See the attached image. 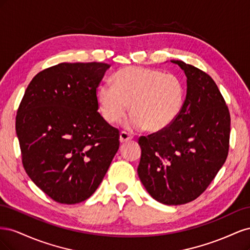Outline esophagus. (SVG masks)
I'll use <instances>...</instances> for the list:
<instances>
[{"instance_id":"1","label":"esophagus","mask_w":250,"mask_h":250,"mask_svg":"<svg viewBox=\"0 0 250 250\" xmlns=\"http://www.w3.org/2000/svg\"><path fill=\"white\" fill-rule=\"evenodd\" d=\"M132 139V135L127 133L125 131H122L120 133V142L121 143H126L127 141H130Z\"/></svg>"}]
</instances>
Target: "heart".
I'll return each instance as SVG.
<instances>
[{
  "label": "heart",
  "instance_id": "heart-1",
  "mask_svg": "<svg viewBox=\"0 0 250 250\" xmlns=\"http://www.w3.org/2000/svg\"><path fill=\"white\" fill-rule=\"evenodd\" d=\"M184 83L176 75L144 66H126L113 75V85L104 83L97 89V101L109 124L122 121L130 110L125 126L140 131L148 128L160 132L177 119L185 102Z\"/></svg>",
  "mask_w": 250,
  "mask_h": 250
}]
</instances>
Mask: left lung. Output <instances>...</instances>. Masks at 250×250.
<instances>
[{
    "instance_id": "obj_1",
    "label": "left lung",
    "mask_w": 250,
    "mask_h": 250,
    "mask_svg": "<svg viewBox=\"0 0 250 250\" xmlns=\"http://www.w3.org/2000/svg\"><path fill=\"white\" fill-rule=\"evenodd\" d=\"M187 76L183 109L167 129L141 137L138 174L151 197L167 206L191 202L207 190L229 148L230 116L215 81L181 60Z\"/></svg>"
}]
</instances>
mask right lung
<instances>
[{
	"label": "right lung",
	"mask_w": 250,
	"mask_h": 250,
	"mask_svg": "<svg viewBox=\"0 0 250 250\" xmlns=\"http://www.w3.org/2000/svg\"><path fill=\"white\" fill-rule=\"evenodd\" d=\"M109 64L62 62L40 72L18 109L22 166L59 203L86 200L120 146L119 130L98 112L97 87Z\"/></svg>",
	"instance_id": "right-lung-1"
}]
</instances>
